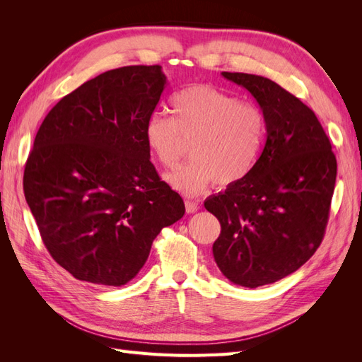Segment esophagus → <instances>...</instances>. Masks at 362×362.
<instances>
[{"label": "esophagus", "mask_w": 362, "mask_h": 362, "mask_svg": "<svg viewBox=\"0 0 362 362\" xmlns=\"http://www.w3.org/2000/svg\"><path fill=\"white\" fill-rule=\"evenodd\" d=\"M185 210H187V213H196L199 210V205H198V202H193V201H185Z\"/></svg>", "instance_id": "obj_1"}]
</instances>
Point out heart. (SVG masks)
<instances>
[{
	"label": "heart",
	"instance_id": "1",
	"mask_svg": "<svg viewBox=\"0 0 362 362\" xmlns=\"http://www.w3.org/2000/svg\"><path fill=\"white\" fill-rule=\"evenodd\" d=\"M170 110L172 117L151 115L144 134L149 151L168 169L184 154V139H192L193 158L166 177L175 190L194 196L211 182L228 187L254 169L266 137L264 115L257 105L198 84L175 93Z\"/></svg>",
	"mask_w": 362,
	"mask_h": 362
}]
</instances>
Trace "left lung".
<instances>
[{
	"mask_svg": "<svg viewBox=\"0 0 362 362\" xmlns=\"http://www.w3.org/2000/svg\"><path fill=\"white\" fill-rule=\"evenodd\" d=\"M255 98L266 120L264 149L246 178L206 198L221 222L217 267L235 286L257 288L291 275L320 246L337 180V160L319 119L279 84L222 72Z\"/></svg>",
	"mask_w": 362,
	"mask_h": 362,
	"instance_id": "8db88e82",
	"label": "left lung"
}]
</instances>
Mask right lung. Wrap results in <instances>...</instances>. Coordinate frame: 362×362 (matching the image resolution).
I'll list each match as a JSON object with an SVG mask.
<instances>
[{
    "instance_id": "1",
    "label": "right lung",
    "mask_w": 362,
    "mask_h": 362,
    "mask_svg": "<svg viewBox=\"0 0 362 362\" xmlns=\"http://www.w3.org/2000/svg\"><path fill=\"white\" fill-rule=\"evenodd\" d=\"M166 84L158 64L107 71L62 98L37 131L25 201L51 257L76 279L125 286L185 213L144 134Z\"/></svg>"
}]
</instances>
